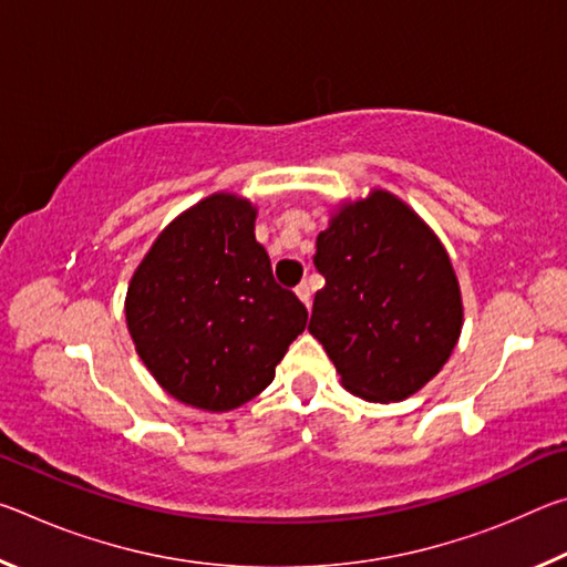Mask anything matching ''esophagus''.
<instances>
[{
  "label": "esophagus",
  "mask_w": 567,
  "mask_h": 567,
  "mask_svg": "<svg viewBox=\"0 0 567 567\" xmlns=\"http://www.w3.org/2000/svg\"><path fill=\"white\" fill-rule=\"evenodd\" d=\"M295 295L300 297V300L305 302V307H310V302H312V290H310V285L307 282H300L295 287Z\"/></svg>",
  "instance_id": "1"
}]
</instances>
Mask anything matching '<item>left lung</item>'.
<instances>
[{"mask_svg": "<svg viewBox=\"0 0 567 567\" xmlns=\"http://www.w3.org/2000/svg\"><path fill=\"white\" fill-rule=\"evenodd\" d=\"M310 334L352 395L400 402L433 380L463 330V297L447 249L388 189L342 203L318 235Z\"/></svg>", "mask_w": 567, "mask_h": 567, "instance_id": "obj_1", "label": "left lung"}]
</instances>
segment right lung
<instances>
[{"label": "right lung", "instance_id": "obj_1", "mask_svg": "<svg viewBox=\"0 0 567 567\" xmlns=\"http://www.w3.org/2000/svg\"><path fill=\"white\" fill-rule=\"evenodd\" d=\"M255 219L257 207L235 192L199 199L157 235L124 297L145 368L197 410L260 395L307 324L305 305L275 282Z\"/></svg>", "mask_w": 567, "mask_h": 567}]
</instances>
